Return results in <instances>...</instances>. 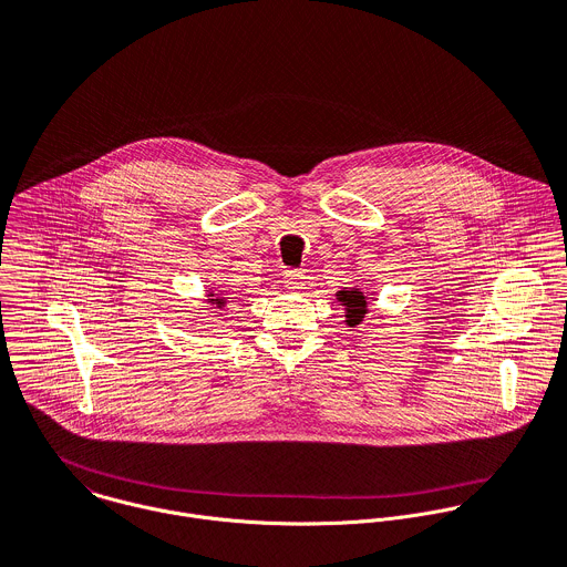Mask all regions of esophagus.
<instances>
[{"mask_svg": "<svg viewBox=\"0 0 567 567\" xmlns=\"http://www.w3.org/2000/svg\"><path fill=\"white\" fill-rule=\"evenodd\" d=\"M284 284L288 290H299L306 286V275L299 272V270H288L286 277H284Z\"/></svg>", "mask_w": 567, "mask_h": 567, "instance_id": "obj_1", "label": "esophagus"}]
</instances>
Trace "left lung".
<instances>
[{"label": "left lung", "mask_w": 567, "mask_h": 567, "mask_svg": "<svg viewBox=\"0 0 567 567\" xmlns=\"http://www.w3.org/2000/svg\"><path fill=\"white\" fill-rule=\"evenodd\" d=\"M337 299L341 301V306H346V323L350 328L359 326L365 319V315H368V297L359 288L341 290V292H337Z\"/></svg>", "instance_id": "obj_1"}]
</instances>
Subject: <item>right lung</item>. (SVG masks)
Listing matches in <instances>:
<instances>
[{"mask_svg":"<svg viewBox=\"0 0 567 567\" xmlns=\"http://www.w3.org/2000/svg\"><path fill=\"white\" fill-rule=\"evenodd\" d=\"M208 295V299H206V303H210V306H215L217 310H221L226 303H228V297L226 295H221L224 290H206Z\"/></svg>","mask_w":567,"mask_h":567,"instance_id":"obj_1","label":"right lung"}]
</instances>
